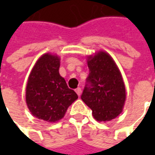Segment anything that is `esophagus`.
Returning <instances> with one entry per match:
<instances>
[{"instance_id":"1","label":"esophagus","mask_w":155,"mask_h":155,"mask_svg":"<svg viewBox=\"0 0 155 155\" xmlns=\"http://www.w3.org/2000/svg\"><path fill=\"white\" fill-rule=\"evenodd\" d=\"M76 92H77V94H78V97H80L81 93H82V90H81V88H78V89H76Z\"/></svg>"}]
</instances>
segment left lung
Masks as SVG:
<instances>
[{"instance_id":"1","label":"left lung","mask_w":155,"mask_h":155,"mask_svg":"<svg viewBox=\"0 0 155 155\" xmlns=\"http://www.w3.org/2000/svg\"><path fill=\"white\" fill-rule=\"evenodd\" d=\"M90 70L81 99L92 110L94 118L108 122L122 112L126 90L113 58L105 51L88 58Z\"/></svg>"}]
</instances>
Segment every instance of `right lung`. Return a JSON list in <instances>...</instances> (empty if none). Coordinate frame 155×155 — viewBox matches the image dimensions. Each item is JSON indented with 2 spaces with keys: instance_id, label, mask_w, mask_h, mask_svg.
Listing matches in <instances>:
<instances>
[{
  "instance_id": "right-lung-1",
  "label": "right lung",
  "mask_w": 155,
  "mask_h": 155,
  "mask_svg": "<svg viewBox=\"0 0 155 155\" xmlns=\"http://www.w3.org/2000/svg\"><path fill=\"white\" fill-rule=\"evenodd\" d=\"M59 60L58 57L49 53L40 57L29 75L26 89L30 112L48 122L62 119L69 106L78 97L59 75Z\"/></svg>"
}]
</instances>
